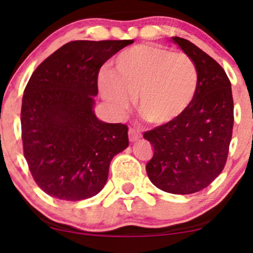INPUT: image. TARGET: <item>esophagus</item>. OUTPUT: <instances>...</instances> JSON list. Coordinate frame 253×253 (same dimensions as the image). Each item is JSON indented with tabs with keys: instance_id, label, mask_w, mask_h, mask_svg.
Returning <instances> with one entry per match:
<instances>
[{
	"instance_id": "esophagus-1",
	"label": "esophagus",
	"mask_w": 253,
	"mask_h": 253,
	"mask_svg": "<svg viewBox=\"0 0 253 253\" xmlns=\"http://www.w3.org/2000/svg\"><path fill=\"white\" fill-rule=\"evenodd\" d=\"M128 136H129L130 141H135V140H138L139 138H141V133L139 132L138 129L133 128V127H129Z\"/></svg>"
}]
</instances>
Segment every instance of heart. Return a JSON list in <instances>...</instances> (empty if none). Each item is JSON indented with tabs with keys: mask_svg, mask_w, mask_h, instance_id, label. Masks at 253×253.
<instances>
[{
	"mask_svg": "<svg viewBox=\"0 0 253 253\" xmlns=\"http://www.w3.org/2000/svg\"><path fill=\"white\" fill-rule=\"evenodd\" d=\"M196 66L184 53L156 43L121 52L114 72L102 71L98 85L104 100L121 113L138 96V109L147 123L167 125L178 119L193 102L197 90Z\"/></svg>",
	"mask_w": 253,
	"mask_h": 253,
	"instance_id": "obj_1",
	"label": "heart"
}]
</instances>
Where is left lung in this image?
Instances as JSON below:
<instances>
[{
    "label": "left lung",
    "mask_w": 253,
    "mask_h": 253,
    "mask_svg": "<svg viewBox=\"0 0 253 253\" xmlns=\"http://www.w3.org/2000/svg\"><path fill=\"white\" fill-rule=\"evenodd\" d=\"M172 40L195 64L197 90L181 117L144 133L153 146L146 172L161 190L187 195L208 187L225 168L234 106L231 82L221 65L189 40Z\"/></svg>",
    "instance_id": "8db88e82"
}]
</instances>
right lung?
<instances>
[{"instance_id":"add662e5","label":"right lung","mask_w":253,"mask_h":253,"mask_svg":"<svg viewBox=\"0 0 253 253\" xmlns=\"http://www.w3.org/2000/svg\"><path fill=\"white\" fill-rule=\"evenodd\" d=\"M134 40L70 42L46 58L26 85L21 107L24 156L47 195L65 201L95 196L113 157L128 146V127L92 112L101 66Z\"/></svg>"}]
</instances>
